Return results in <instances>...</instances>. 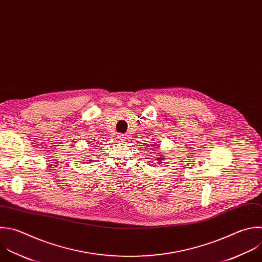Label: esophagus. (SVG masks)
Here are the masks:
<instances>
[{"label": "esophagus", "instance_id": "34e87169", "mask_svg": "<svg viewBox=\"0 0 262 262\" xmlns=\"http://www.w3.org/2000/svg\"><path fill=\"white\" fill-rule=\"evenodd\" d=\"M118 139H119V141L123 142V141H126L127 137H126L125 135H123V134H119V135H118Z\"/></svg>", "mask_w": 262, "mask_h": 262}]
</instances>
